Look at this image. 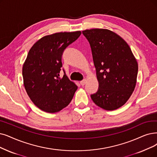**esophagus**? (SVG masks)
Here are the masks:
<instances>
[{
  "instance_id": "esophagus-1",
  "label": "esophagus",
  "mask_w": 157,
  "mask_h": 157,
  "mask_svg": "<svg viewBox=\"0 0 157 157\" xmlns=\"http://www.w3.org/2000/svg\"><path fill=\"white\" fill-rule=\"evenodd\" d=\"M86 80L84 79V80H82V81H80V84L81 85H82V86H84L85 84H86Z\"/></svg>"
}]
</instances>
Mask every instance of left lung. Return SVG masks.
<instances>
[{
    "label": "left lung",
    "instance_id": "left-lung-1",
    "mask_svg": "<svg viewBox=\"0 0 157 157\" xmlns=\"http://www.w3.org/2000/svg\"><path fill=\"white\" fill-rule=\"evenodd\" d=\"M91 48L98 90L91 95L93 102L105 110L126 104L135 90L138 63L128 43L107 29L82 31Z\"/></svg>",
    "mask_w": 157,
    "mask_h": 157
}]
</instances>
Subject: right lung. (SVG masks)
I'll list each match as a JSON object with an SVG mask.
<instances>
[{
    "mask_svg": "<svg viewBox=\"0 0 157 157\" xmlns=\"http://www.w3.org/2000/svg\"><path fill=\"white\" fill-rule=\"evenodd\" d=\"M81 31L60 32L43 36L28 52L22 67L24 85L31 101L48 113L60 111L70 103L78 87L64 73L60 77L64 49Z\"/></svg>",
    "mask_w": 157,
    "mask_h": 157,
    "instance_id": "add662e5",
    "label": "right lung"
}]
</instances>
